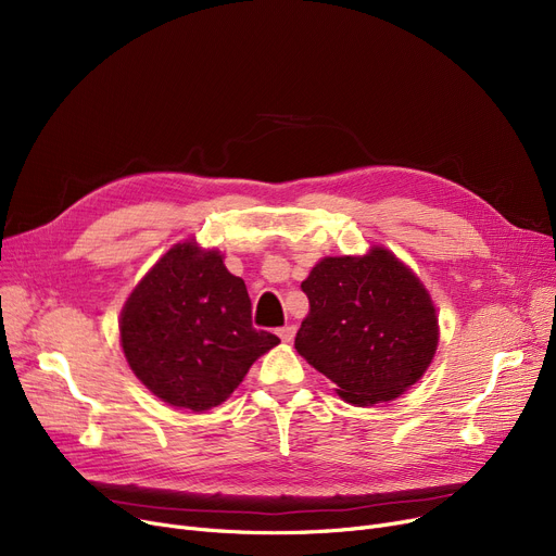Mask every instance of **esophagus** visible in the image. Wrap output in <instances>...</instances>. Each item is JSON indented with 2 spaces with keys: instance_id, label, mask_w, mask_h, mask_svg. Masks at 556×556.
Segmentation results:
<instances>
[{
  "instance_id": "obj_1",
  "label": "esophagus",
  "mask_w": 556,
  "mask_h": 556,
  "mask_svg": "<svg viewBox=\"0 0 556 556\" xmlns=\"http://www.w3.org/2000/svg\"><path fill=\"white\" fill-rule=\"evenodd\" d=\"M277 333H279V338H281L283 342H293V338H295V327H283V329H279Z\"/></svg>"
}]
</instances>
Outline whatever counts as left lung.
Returning <instances> with one entry per match:
<instances>
[{
    "label": "left lung",
    "instance_id": "8db88e82",
    "mask_svg": "<svg viewBox=\"0 0 556 556\" xmlns=\"http://www.w3.org/2000/svg\"><path fill=\"white\" fill-rule=\"evenodd\" d=\"M311 311L295 349L352 405L392 401L432 363L440 329L419 277L386 248L327 256L302 281Z\"/></svg>",
    "mask_w": 556,
    "mask_h": 556
}]
</instances>
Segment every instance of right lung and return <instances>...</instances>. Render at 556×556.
I'll use <instances>...</instances> for the list:
<instances>
[{
  "instance_id": "obj_1",
  "label": "right lung",
  "mask_w": 556,
  "mask_h": 556,
  "mask_svg": "<svg viewBox=\"0 0 556 556\" xmlns=\"http://www.w3.org/2000/svg\"><path fill=\"white\" fill-rule=\"evenodd\" d=\"M130 369L157 399L202 413L239 388L279 338L252 327L245 281L218 250L173 245L130 293L119 319Z\"/></svg>"
}]
</instances>
